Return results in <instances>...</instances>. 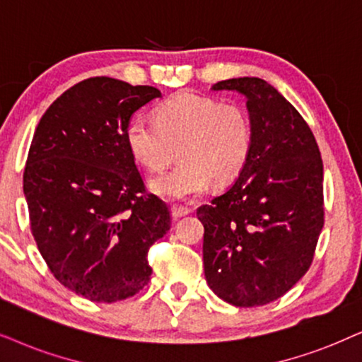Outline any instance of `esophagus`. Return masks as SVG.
Returning <instances> with one entry per match:
<instances>
[{"instance_id":"obj_1","label":"esophagus","mask_w":362,"mask_h":362,"mask_svg":"<svg viewBox=\"0 0 362 362\" xmlns=\"http://www.w3.org/2000/svg\"><path fill=\"white\" fill-rule=\"evenodd\" d=\"M190 212H192V210L187 209V207H178V205H173V207H172V217L173 218L185 217V215H189Z\"/></svg>"}]
</instances>
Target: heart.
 <instances>
[{
    "instance_id": "heart-1",
    "label": "heart",
    "mask_w": 362,
    "mask_h": 362,
    "mask_svg": "<svg viewBox=\"0 0 362 362\" xmlns=\"http://www.w3.org/2000/svg\"><path fill=\"white\" fill-rule=\"evenodd\" d=\"M155 122L136 117L125 130L132 157L150 172H162L152 190L170 200H189L214 184H227L244 168L252 145L245 112L234 103L182 91L155 108Z\"/></svg>"
}]
</instances>
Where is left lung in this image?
Segmentation results:
<instances>
[{"label": "left lung", "mask_w": 362, "mask_h": 362, "mask_svg": "<svg viewBox=\"0 0 362 362\" xmlns=\"http://www.w3.org/2000/svg\"><path fill=\"white\" fill-rule=\"evenodd\" d=\"M244 95L252 145L235 182L197 217L204 223V272L237 308L272 303L308 272L324 226L322 160L308 123L265 80L218 81Z\"/></svg>", "instance_id": "8db88e82"}]
</instances>
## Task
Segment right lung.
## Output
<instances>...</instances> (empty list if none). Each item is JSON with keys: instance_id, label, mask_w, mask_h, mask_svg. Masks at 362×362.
Segmentation results:
<instances>
[{"instance_id": "1", "label": "right lung", "mask_w": 362, "mask_h": 362, "mask_svg": "<svg viewBox=\"0 0 362 362\" xmlns=\"http://www.w3.org/2000/svg\"><path fill=\"white\" fill-rule=\"evenodd\" d=\"M158 97L153 86L83 80L49 105L31 140L23 192L36 245L53 276L93 303L144 289L150 245L170 228L125 140L132 115Z\"/></svg>"}]
</instances>
